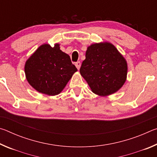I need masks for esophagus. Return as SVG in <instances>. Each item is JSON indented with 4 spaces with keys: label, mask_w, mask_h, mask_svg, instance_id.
Listing matches in <instances>:
<instances>
[{
    "label": "esophagus",
    "mask_w": 157,
    "mask_h": 157,
    "mask_svg": "<svg viewBox=\"0 0 157 157\" xmlns=\"http://www.w3.org/2000/svg\"><path fill=\"white\" fill-rule=\"evenodd\" d=\"M75 66L77 67V68L79 69L80 68V66H81V63H80V62H77L76 63H75Z\"/></svg>",
    "instance_id": "1"
}]
</instances>
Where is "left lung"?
Returning <instances> with one entry per match:
<instances>
[{
  "instance_id": "obj_1",
  "label": "left lung",
  "mask_w": 157,
  "mask_h": 157,
  "mask_svg": "<svg viewBox=\"0 0 157 157\" xmlns=\"http://www.w3.org/2000/svg\"><path fill=\"white\" fill-rule=\"evenodd\" d=\"M79 72L95 94L107 96L118 91L124 84L127 63L113 44L96 43L87 48Z\"/></svg>"
}]
</instances>
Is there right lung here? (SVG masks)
Returning a JSON list of instances; mask_svg holds the SVG:
<instances>
[{
  "label": "right lung",
  "mask_w": 157,
  "mask_h": 157,
  "mask_svg": "<svg viewBox=\"0 0 157 157\" xmlns=\"http://www.w3.org/2000/svg\"><path fill=\"white\" fill-rule=\"evenodd\" d=\"M78 69L59 44L54 47L43 44L26 61V79L33 88L41 94L56 95L64 89Z\"/></svg>",
  "instance_id": "obj_1"
}]
</instances>
